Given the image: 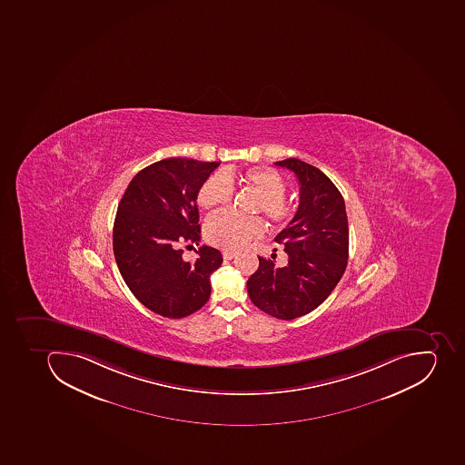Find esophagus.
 <instances>
[{"label": "esophagus", "mask_w": 465, "mask_h": 465, "mask_svg": "<svg viewBox=\"0 0 465 465\" xmlns=\"http://www.w3.org/2000/svg\"><path fill=\"white\" fill-rule=\"evenodd\" d=\"M223 256L225 261H231V259H234L237 254H235L234 252H227V250H225V252H223Z\"/></svg>", "instance_id": "esophagus-1"}]
</instances>
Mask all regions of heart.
<instances>
[{"mask_svg": "<svg viewBox=\"0 0 465 465\" xmlns=\"http://www.w3.org/2000/svg\"><path fill=\"white\" fill-rule=\"evenodd\" d=\"M235 174L232 171L216 173L202 184L197 203L203 209L223 208L234 196ZM250 190L259 194L256 211L263 212L276 223H288L295 216V206L283 194L287 183L282 175L272 168H256L246 171L240 177ZM264 223L256 216H240L223 212L211 216L204 223V237L212 246L223 250H238L264 234Z\"/></svg>", "mask_w": 465, "mask_h": 465, "instance_id": "obj_1", "label": "heart"}]
</instances>
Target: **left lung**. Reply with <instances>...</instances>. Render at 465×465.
I'll return each instance as SVG.
<instances>
[{
    "label": "left lung",
    "instance_id": "8db88e82",
    "mask_svg": "<svg viewBox=\"0 0 465 465\" xmlns=\"http://www.w3.org/2000/svg\"><path fill=\"white\" fill-rule=\"evenodd\" d=\"M275 165L292 171L300 184L297 213L275 237L288 261L278 266L259 256V268L247 281V291L264 313L292 321L321 306L344 275L348 219L344 197L319 168L295 158Z\"/></svg>",
    "mask_w": 465,
    "mask_h": 465
}]
</instances>
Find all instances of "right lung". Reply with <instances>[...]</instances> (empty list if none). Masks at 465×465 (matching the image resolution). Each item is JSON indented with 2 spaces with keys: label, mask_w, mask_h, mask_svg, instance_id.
<instances>
[{
  "label": "right lung",
  "mask_w": 465,
  "mask_h": 465,
  "mask_svg": "<svg viewBox=\"0 0 465 465\" xmlns=\"http://www.w3.org/2000/svg\"><path fill=\"white\" fill-rule=\"evenodd\" d=\"M219 163L168 158L139 171L118 203L113 247L123 280L153 313L189 316L211 297V275L223 254L202 246L196 262L183 242H201L197 193Z\"/></svg>",
  "instance_id": "add662e5"
}]
</instances>
